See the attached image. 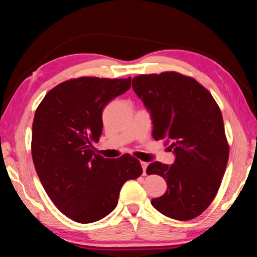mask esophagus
<instances>
[{
	"label": "esophagus",
	"mask_w": 257,
	"mask_h": 257,
	"mask_svg": "<svg viewBox=\"0 0 257 257\" xmlns=\"http://www.w3.org/2000/svg\"><path fill=\"white\" fill-rule=\"evenodd\" d=\"M141 165H142V168H143V175H146V168H147V165H149V163L147 162H141Z\"/></svg>",
	"instance_id": "34e87169"
}]
</instances>
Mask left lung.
<instances>
[{
  "mask_svg": "<svg viewBox=\"0 0 257 257\" xmlns=\"http://www.w3.org/2000/svg\"><path fill=\"white\" fill-rule=\"evenodd\" d=\"M133 88L150 112L154 139L170 144L176 156L171 165L155 161L146 169L168 185L152 205L171 219H195L214 199L227 168L229 146L220 108L205 87L178 72L139 75Z\"/></svg>",
  "mask_w": 257,
  "mask_h": 257,
  "instance_id": "1",
  "label": "left lung"
}]
</instances>
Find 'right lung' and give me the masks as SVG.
I'll return each mask as SVG.
<instances>
[{"label": "right lung", "mask_w": 257, "mask_h": 257, "mask_svg": "<svg viewBox=\"0 0 257 257\" xmlns=\"http://www.w3.org/2000/svg\"><path fill=\"white\" fill-rule=\"evenodd\" d=\"M130 84V77L67 80L51 89L35 112V169L52 202L76 222L92 223L110 214L124 182L143 173L132 155L104 159L93 151L102 134L103 108Z\"/></svg>", "instance_id": "add662e5"}]
</instances>
